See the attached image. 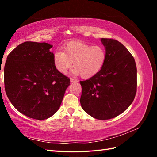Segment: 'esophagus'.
Instances as JSON below:
<instances>
[{
    "mask_svg": "<svg viewBox=\"0 0 157 157\" xmlns=\"http://www.w3.org/2000/svg\"><path fill=\"white\" fill-rule=\"evenodd\" d=\"M70 81H71V82H78L77 79H73V78H70Z\"/></svg>",
    "mask_w": 157,
    "mask_h": 157,
    "instance_id": "obj_1",
    "label": "esophagus"
}]
</instances>
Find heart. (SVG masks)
Here are the masks:
<instances>
[{
  "label": "heart",
  "instance_id": "obj_1",
  "mask_svg": "<svg viewBox=\"0 0 157 157\" xmlns=\"http://www.w3.org/2000/svg\"><path fill=\"white\" fill-rule=\"evenodd\" d=\"M106 59L107 52L102 46L71 41L63 47V52H54L52 62L55 69L60 73L66 74L73 64L74 75H80L82 78L87 79L102 70Z\"/></svg>",
  "mask_w": 157,
  "mask_h": 157
}]
</instances>
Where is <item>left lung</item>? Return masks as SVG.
Segmentation results:
<instances>
[{
    "label": "left lung",
    "instance_id": "8db88e82",
    "mask_svg": "<svg viewBox=\"0 0 157 157\" xmlns=\"http://www.w3.org/2000/svg\"><path fill=\"white\" fill-rule=\"evenodd\" d=\"M107 52L104 66L95 76L80 81L81 106L98 120H109L124 112L134 100L137 87L134 58L121 42L101 39Z\"/></svg>",
    "mask_w": 157,
    "mask_h": 157
}]
</instances>
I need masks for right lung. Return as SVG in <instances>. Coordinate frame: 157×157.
Listing matches in <instances>:
<instances>
[{"label":"right lung","mask_w":157,"mask_h":157,"mask_svg":"<svg viewBox=\"0 0 157 157\" xmlns=\"http://www.w3.org/2000/svg\"><path fill=\"white\" fill-rule=\"evenodd\" d=\"M52 45L26 41L7 57L5 89L12 105L29 118L45 120L59 109L70 79L55 69Z\"/></svg>","instance_id":"add662e5"}]
</instances>
